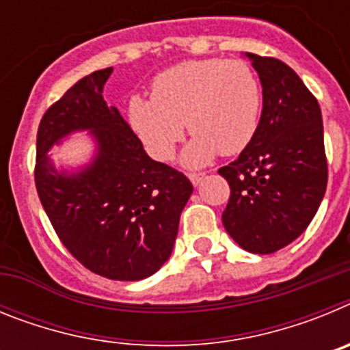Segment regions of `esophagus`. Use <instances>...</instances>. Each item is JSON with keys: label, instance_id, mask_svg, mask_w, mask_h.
Listing matches in <instances>:
<instances>
[{"label": "esophagus", "instance_id": "obj_1", "mask_svg": "<svg viewBox=\"0 0 350 350\" xmlns=\"http://www.w3.org/2000/svg\"><path fill=\"white\" fill-rule=\"evenodd\" d=\"M203 178H205V173H189V180L193 182L194 185L200 184V182H202Z\"/></svg>", "mask_w": 350, "mask_h": 350}]
</instances>
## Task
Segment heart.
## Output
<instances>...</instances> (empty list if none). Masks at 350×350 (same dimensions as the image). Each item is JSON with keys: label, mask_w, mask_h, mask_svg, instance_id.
<instances>
[{"label": "heart", "mask_w": 350, "mask_h": 350, "mask_svg": "<svg viewBox=\"0 0 350 350\" xmlns=\"http://www.w3.org/2000/svg\"><path fill=\"white\" fill-rule=\"evenodd\" d=\"M150 96H131L128 120L154 159L170 161L184 138V124L194 135L184 150L187 166H202L215 154L242 152L258 131L261 85L240 59H198L161 71Z\"/></svg>", "instance_id": "obj_1"}]
</instances>
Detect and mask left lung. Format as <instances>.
I'll use <instances>...</instances> for the list:
<instances>
[{
	"mask_svg": "<svg viewBox=\"0 0 350 350\" xmlns=\"http://www.w3.org/2000/svg\"><path fill=\"white\" fill-rule=\"evenodd\" d=\"M262 85L258 131L238 159L219 170L230 184L222 224L254 254H271L307 230L327 184L323 116L293 68L247 54Z\"/></svg>",
	"mask_w": 350,
	"mask_h": 350,
	"instance_id": "8db88e82",
	"label": "left lung"
}]
</instances>
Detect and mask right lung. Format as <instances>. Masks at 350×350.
Instances as JSON below:
<instances>
[{
	"label": "right lung",
	"instance_id": "right-lung-1",
	"mask_svg": "<svg viewBox=\"0 0 350 350\" xmlns=\"http://www.w3.org/2000/svg\"><path fill=\"white\" fill-rule=\"evenodd\" d=\"M110 73L92 71L43 113L35 184L55 234L77 261L107 279L142 280L168 261L193 184L150 159L119 110L108 107L101 92ZM79 129H92L98 156L80 174L55 172L46 150Z\"/></svg>",
	"mask_w": 350,
	"mask_h": 350
}]
</instances>
